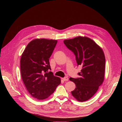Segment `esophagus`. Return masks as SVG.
<instances>
[{
    "mask_svg": "<svg viewBox=\"0 0 122 122\" xmlns=\"http://www.w3.org/2000/svg\"><path fill=\"white\" fill-rule=\"evenodd\" d=\"M62 79H63V80L64 81H68V78L67 77V76H66V77H65V78H63Z\"/></svg>",
    "mask_w": 122,
    "mask_h": 122,
    "instance_id": "esophagus-1",
    "label": "esophagus"
}]
</instances>
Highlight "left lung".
Returning a JSON list of instances; mask_svg holds the SVG:
<instances>
[{
    "label": "left lung",
    "instance_id": "8db88e82",
    "mask_svg": "<svg viewBox=\"0 0 122 122\" xmlns=\"http://www.w3.org/2000/svg\"><path fill=\"white\" fill-rule=\"evenodd\" d=\"M64 43L74 53L78 65L82 67L78 73L80 78L69 79L76 86L71 93L79 101H86L93 97L103 82L105 68L103 51L93 40L86 36L66 40Z\"/></svg>",
    "mask_w": 122,
    "mask_h": 122
}]
</instances>
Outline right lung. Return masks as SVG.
<instances>
[{"mask_svg":"<svg viewBox=\"0 0 122 122\" xmlns=\"http://www.w3.org/2000/svg\"><path fill=\"white\" fill-rule=\"evenodd\" d=\"M57 41L36 38L30 42L20 59L22 79L29 93L39 100L52 94L61 83L51 70L49 59Z\"/></svg>","mask_w":122,"mask_h":122,"instance_id":"1","label":"right lung"}]
</instances>
